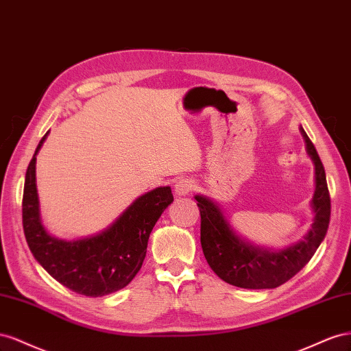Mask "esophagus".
Instances as JSON below:
<instances>
[{
	"label": "esophagus",
	"mask_w": 351,
	"mask_h": 351,
	"mask_svg": "<svg viewBox=\"0 0 351 351\" xmlns=\"http://www.w3.org/2000/svg\"><path fill=\"white\" fill-rule=\"evenodd\" d=\"M195 189V182L193 179H179L175 184V193L176 195H189Z\"/></svg>",
	"instance_id": "obj_1"
}]
</instances>
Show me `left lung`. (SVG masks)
Listing matches in <instances>:
<instances>
[{
	"instance_id": "left-lung-1",
	"label": "left lung",
	"mask_w": 351,
	"mask_h": 351,
	"mask_svg": "<svg viewBox=\"0 0 351 351\" xmlns=\"http://www.w3.org/2000/svg\"><path fill=\"white\" fill-rule=\"evenodd\" d=\"M306 152L315 165L313 223L304 239L281 252L250 244L229 225L220 207L204 195H195L202 215V247L208 266L225 282L247 289L276 288L289 281L312 258L328 231L331 198L326 175L313 143L300 126Z\"/></svg>"
}]
</instances>
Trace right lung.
Returning <instances> with one entry per match:
<instances>
[{
    "label": "right lung",
    "instance_id": "obj_1",
    "mask_svg": "<svg viewBox=\"0 0 351 351\" xmlns=\"http://www.w3.org/2000/svg\"><path fill=\"white\" fill-rule=\"evenodd\" d=\"M27 166L23 189V231L29 248L56 281L86 297H103L125 288L141 269L149 234L166 207L173 202L170 186H158L129 206L97 235L64 241L45 229L36 189V154Z\"/></svg>",
    "mask_w": 351,
    "mask_h": 351
}]
</instances>
